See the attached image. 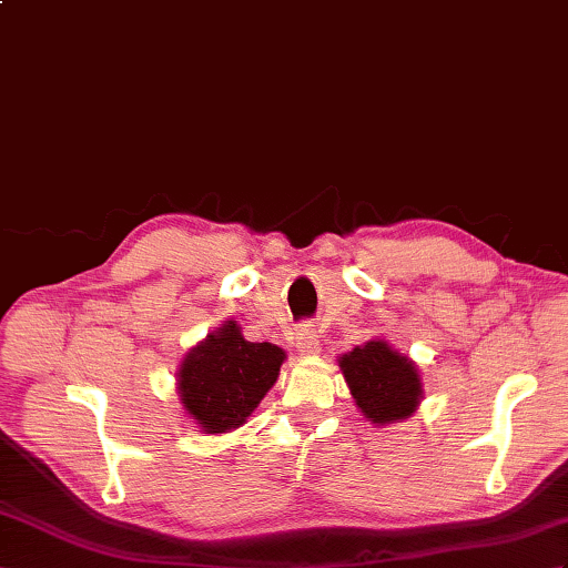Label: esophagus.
<instances>
[{
  "label": "esophagus",
  "mask_w": 568,
  "mask_h": 568,
  "mask_svg": "<svg viewBox=\"0 0 568 568\" xmlns=\"http://www.w3.org/2000/svg\"><path fill=\"white\" fill-rule=\"evenodd\" d=\"M294 339H296V349L301 354H317V352H321V337H317V329L311 323L301 325L296 329V337Z\"/></svg>",
  "instance_id": "esophagus-1"
}]
</instances>
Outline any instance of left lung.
Instances as JSON below:
<instances>
[{"instance_id":"8db88e82","label":"left lung","mask_w":568,"mask_h":568,"mask_svg":"<svg viewBox=\"0 0 568 568\" xmlns=\"http://www.w3.org/2000/svg\"><path fill=\"white\" fill-rule=\"evenodd\" d=\"M339 368L356 407L371 424L385 426L417 412L424 395L419 371L388 342L371 339L364 347H354L339 356Z\"/></svg>"}]
</instances>
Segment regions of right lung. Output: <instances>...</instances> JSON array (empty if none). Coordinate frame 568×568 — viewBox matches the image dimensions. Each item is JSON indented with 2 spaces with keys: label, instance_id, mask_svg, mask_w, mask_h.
Returning a JSON list of instances; mask_svg holds the SVG:
<instances>
[{
  "label": "right lung",
  "instance_id": "obj_1",
  "mask_svg": "<svg viewBox=\"0 0 568 568\" xmlns=\"http://www.w3.org/2000/svg\"><path fill=\"white\" fill-rule=\"evenodd\" d=\"M286 354L270 342H247L226 321L192 347L178 371L180 403L206 434H226L251 417L280 378Z\"/></svg>",
  "mask_w": 568,
  "mask_h": 568
}]
</instances>
